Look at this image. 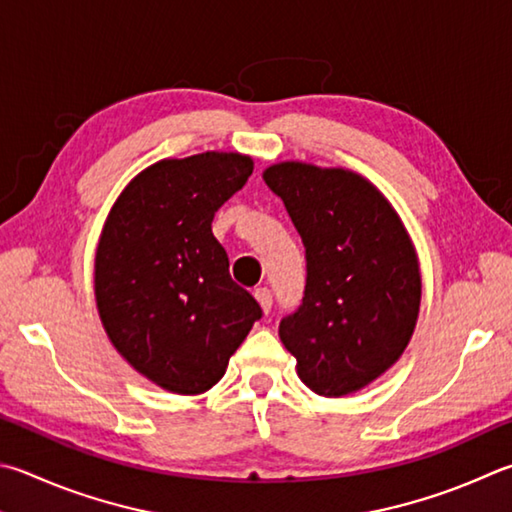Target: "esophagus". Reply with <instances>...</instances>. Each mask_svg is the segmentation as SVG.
I'll use <instances>...</instances> for the list:
<instances>
[{
    "mask_svg": "<svg viewBox=\"0 0 512 512\" xmlns=\"http://www.w3.org/2000/svg\"><path fill=\"white\" fill-rule=\"evenodd\" d=\"M255 300L262 306L264 313H271V306H273V293L268 291V288H257L255 291Z\"/></svg>",
    "mask_w": 512,
    "mask_h": 512,
    "instance_id": "esophagus-1",
    "label": "esophagus"
}]
</instances>
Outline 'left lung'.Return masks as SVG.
<instances>
[{"label":"left lung","instance_id":"8db88e82","mask_svg":"<svg viewBox=\"0 0 512 512\" xmlns=\"http://www.w3.org/2000/svg\"><path fill=\"white\" fill-rule=\"evenodd\" d=\"M262 176L306 257L302 306L280 322L282 345L311 392H358L412 340L423 288L414 241L385 194L347 167L282 161Z\"/></svg>","mask_w":512,"mask_h":512}]
</instances>
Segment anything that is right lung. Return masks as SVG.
Here are the masks:
<instances>
[{
	"instance_id": "add662e5",
	"label": "right lung",
	"mask_w": 512,
	"mask_h": 512,
	"mask_svg": "<svg viewBox=\"0 0 512 512\" xmlns=\"http://www.w3.org/2000/svg\"><path fill=\"white\" fill-rule=\"evenodd\" d=\"M239 152L156 161L118 194L102 226L94 293L102 327L138 374L197 396L226 374L262 309L230 280L212 219L253 174Z\"/></svg>"
}]
</instances>
